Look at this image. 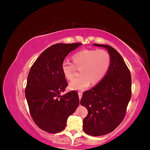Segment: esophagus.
<instances>
[{
  "label": "esophagus",
  "mask_w": 150,
  "mask_h": 150,
  "mask_svg": "<svg viewBox=\"0 0 150 150\" xmlns=\"http://www.w3.org/2000/svg\"><path fill=\"white\" fill-rule=\"evenodd\" d=\"M78 95H79V99H81V98H82V95H83L82 92H78Z\"/></svg>",
  "instance_id": "34e87169"
}]
</instances>
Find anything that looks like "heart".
Segmentation results:
<instances>
[{
	"mask_svg": "<svg viewBox=\"0 0 150 150\" xmlns=\"http://www.w3.org/2000/svg\"><path fill=\"white\" fill-rule=\"evenodd\" d=\"M73 63L63 61L61 69L68 80L74 78L76 67L80 69L81 76L69 83L72 90L83 91L90 83L94 85L100 83L110 69L111 57L104 50L85 49L76 52L72 57Z\"/></svg>",
	"mask_w": 150,
	"mask_h": 150,
	"instance_id": "heart-1",
	"label": "heart"
}]
</instances>
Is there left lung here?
<instances>
[{
    "label": "left lung",
    "instance_id": "left-lung-1",
    "mask_svg": "<svg viewBox=\"0 0 150 150\" xmlns=\"http://www.w3.org/2000/svg\"><path fill=\"white\" fill-rule=\"evenodd\" d=\"M106 48L111 57L110 69L95 87L86 91L80 103L88 111L83 120V130L93 137L111 133L124 120L131 97V76L123 59L108 45L94 44Z\"/></svg>",
    "mask_w": 150,
    "mask_h": 150
}]
</instances>
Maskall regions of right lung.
<instances>
[{
  "instance_id": "add662e5",
  "label": "right lung",
  "mask_w": 150,
  "mask_h": 150,
  "mask_svg": "<svg viewBox=\"0 0 150 150\" xmlns=\"http://www.w3.org/2000/svg\"><path fill=\"white\" fill-rule=\"evenodd\" d=\"M81 43L56 44L42 52L32 66L25 89L30 116L39 128L57 133L65 128L67 117L78 107V94L72 91L63 96L68 84L61 64Z\"/></svg>"
}]
</instances>
